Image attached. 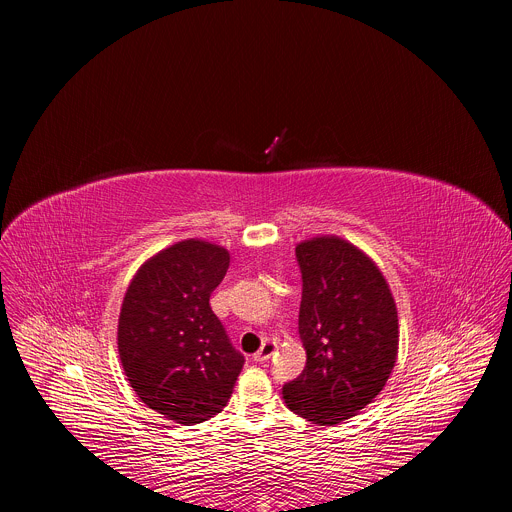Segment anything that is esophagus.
Masks as SVG:
<instances>
[{"label":"esophagus","mask_w":512,"mask_h":512,"mask_svg":"<svg viewBox=\"0 0 512 512\" xmlns=\"http://www.w3.org/2000/svg\"><path fill=\"white\" fill-rule=\"evenodd\" d=\"M275 350H277V344H275L273 340H265L263 346L255 352V360H257V362H265V360H269V358L273 356Z\"/></svg>","instance_id":"esophagus-1"}]
</instances>
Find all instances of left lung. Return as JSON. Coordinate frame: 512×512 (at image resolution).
I'll use <instances>...</instances> for the list:
<instances>
[{"instance_id":"1","label":"left lung","mask_w":512,"mask_h":512,"mask_svg":"<svg viewBox=\"0 0 512 512\" xmlns=\"http://www.w3.org/2000/svg\"><path fill=\"white\" fill-rule=\"evenodd\" d=\"M296 255L306 369L283 387V401L328 427L354 417L385 389L399 352L397 306L379 265L350 241L318 235L300 241Z\"/></svg>"}]
</instances>
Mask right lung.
Here are the masks:
<instances>
[{"mask_svg":"<svg viewBox=\"0 0 512 512\" xmlns=\"http://www.w3.org/2000/svg\"><path fill=\"white\" fill-rule=\"evenodd\" d=\"M229 261L223 245L178 241L139 265L121 302L125 377L145 405L182 425L221 413L243 369V354L208 304Z\"/></svg>","mask_w":512,"mask_h":512,"instance_id":"right-lung-1","label":"right lung"}]
</instances>
